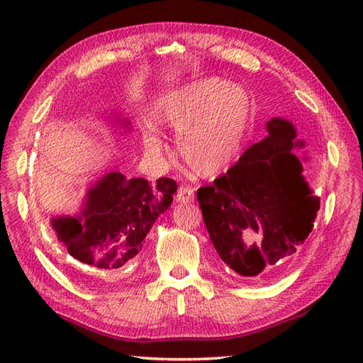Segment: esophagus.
<instances>
[{
	"instance_id": "1",
	"label": "esophagus",
	"mask_w": 363,
	"mask_h": 363,
	"mask_svg": "<svg viewBox=\"0 0 363 363\" xmlns=\"http://www.w3.org/2000/svg\"><path fill=\"white\" fill-rule=\"evenodd\" d=\"M195 199V189L191 187H186L182 186L177 189V194H176V201L177 203H191Z\"/></svg>"
}]
</instances>
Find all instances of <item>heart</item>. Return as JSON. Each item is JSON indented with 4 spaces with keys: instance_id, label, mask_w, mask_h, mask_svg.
I'll return each mask as SVG.
<instances>
[{
    "instance_id": "obj_1",
    "label": "heart",
    "mask_w": 363,
    "mask_h": 363,
    "mask_svg": "<svg viewBox=\"0 0 363 363\" xmlns=\"http://www.w3.org/2000/svg\"><path fill=\"white\" fill-rule=\"evenodd\" d=\"M152 118L162 126L181 129L176 145L191 172L213 176L240 151L252 120V99L248 91L225 79L206 78L162 96ZM143 137L150 151L164 150L151 125L145 128Z\"/></svg>"
}]
</instances>
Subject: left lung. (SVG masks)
<instances>
[{"label":"left lung","mask_w":363,"mask_h":363,"mask_svg":"<svg viewBox=\"0 0 363 363\" xmlns=\"http://www.w3.org/2000/svg\"><path fill=\"white\" fill-rule=\"evenodd\" d=\"M267 129L268 137L246 150L212 186L196 191L215 250L243 277H256L295 254L320 209L291 151L304 146L295 140V128L273 118Z\"/></svg>","instance_id":"1"}]
</instances>
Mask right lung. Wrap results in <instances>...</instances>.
I'll use <instances>...</instances> for the list:
<instances>
[{
  "mask_svg": "<svg viewBox=\"0 0 363 363\" xmlns=\"http://www.w3.org/2000/svg\"><path fill=\"white\" fill-rule=\"evenodd\" d=\"M176 190L169 177L151 182L109 173L89 190L82 215L54 218L51 225L73 259L98 272H118L138 257L146 234L173 203Z\"/></svg>",
  "mask_w": 363,
  "mask_h": 363,
  "instance_id": "right-lung-1",
  "label": "right lung"
}]
</instances>
